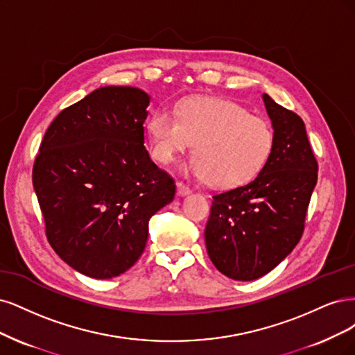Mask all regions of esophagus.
<instances>
[{
	"label": "esophagus",
	"instance_id": "1",
	"mask_svg": "<svg viewBox=\"0 0 355 355\" xmlns=\"http://www.w3.org/2000/svg\"><path fill=\"white\" fill-rule=\"evenodd\" d=\"M177 193L180 196H186V194L191 193V189L189 186H186L182 181H177Z\"/></svg>",
	"mask_w": 355,
	"mask_h": 355
}]
</instances>
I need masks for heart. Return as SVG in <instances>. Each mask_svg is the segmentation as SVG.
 <instances>
[{
	"label": "heart",
	"mask_w": 355,
	"mask_h": 355,
	"mask_svg": "<svg viewBox=\"0 0 355 355\" xmlns=\"http://www.w3.org/2000/svg\"><path fill=\"white\" fill-rule=\"evenodd\" d=\"M153 157L168 165L194 144L189 171L214 187L233 189L252 180L264 168L276 146L271 123L239 103L191 98L178 116L157 109L147 123Z\"/></svg>",
	"instance_id": "b5f03b06"
}]
</instances>
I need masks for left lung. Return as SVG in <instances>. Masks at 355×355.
<instances>
[{
    "mask_svg": "<svg viewBox=\"0 0 355 355\" xmlns=\"http://www.w3.org/2000/svg\"><path fill=\"white\" fill-rule=\"evenodd\" d=\"M276 146L259 174L245 186L212 196L205 243L224 276L249 282L264 276L300 242L318 164L304 121L262 96Z\"/></svg>",
    "mask_w": 355,
    "mask_h": 355,
    "instance_id": "8db88e82",
    "label": "left lung"
}]
</instances>
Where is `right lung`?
<instances>
[{"instance_id":"add662e5","label":"right lung","mask_w":355,"mask_h":355,"mask_svg":"<svg viewBox=\"0 0 355 355\" xmlns=\"http://www.w3.org/2000/svg\"><path fill=\"white\" fill-rule=\"evenodd\" d=\"M148 96L101 87L63 109L32 169L49 243L66 264L112 279L143 254L148 221L173 202L175 182L144 147Z\"/></svg>"}]
</instances>
